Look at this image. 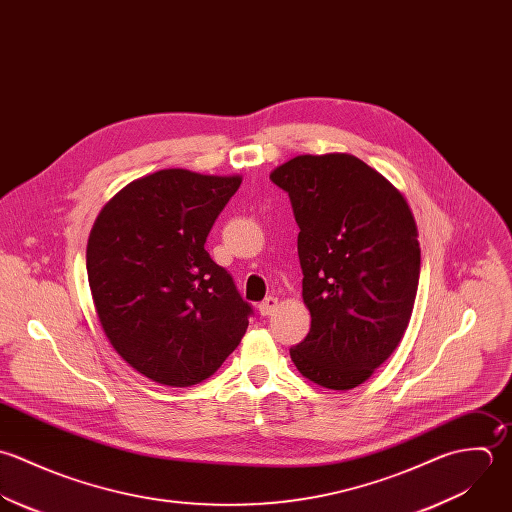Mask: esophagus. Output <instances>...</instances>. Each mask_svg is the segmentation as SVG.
Masks as SVG:
<instances>
[{
	"mask_svg": "<svg viewBox=\"0 0 512 512\" xmlns=\"http://www.w3.org/2000/svg\"><path fill=\"white\" fill-rule=\"evenodd\" d=\"M276 308H278V298H274V296H268V298L258 306V310H260L262 316H272V314L276 312Z\"/></svg>",
	"mask_w": 512,
	"mask_h": 512,
	"instance_id": "34e87169",
	"label": "esophagus"
}]
</instances>
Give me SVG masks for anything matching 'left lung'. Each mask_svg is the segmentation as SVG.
Segmentation results:
<instances>
[{
	"mask_svg": "<svg viewBox=\"0 0 512 512\" xmlns=\"http://www.w3.org/2000/svg\"><path fill=\"white\" fill-rule=\"evenodd\" d=\"M270 178L288 192L300 228L312 316L292 361L322 387L353 389L407 330L421 270L415 218L395 186L351 155H302Z\"/></svg>",
	"mask_w": 512,
	"mask_h": 512,
	"instance_id": "1",
	"label": "left lung"
}]
</instances>
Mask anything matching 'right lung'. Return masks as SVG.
Returning a JSON list of instances; mask_svg holds the SVG:
<instances>
[{
    "label": "right lung",
    "mask_w": 512,
    "mask_h": 512,
    "mask_svg": "<svg viewBox=\"0 0 512 512\" xmlns=\"http://www.w3.org/2000/svg\"><path fill=\"white\" fill-rule=\"evenodd\" d=\"M240 176L167 169L125 186L97 216L87 276L99 322L145 377L190 387L236 349L252 306L204 250Z\"/></svg>",
    "instance_id": "right-lung-1"
}]
</instances>
